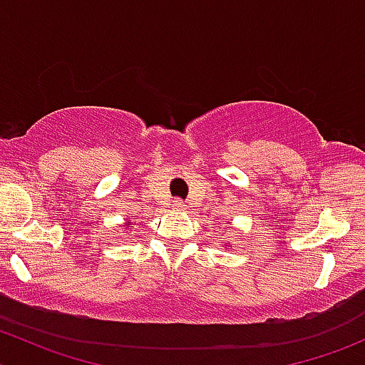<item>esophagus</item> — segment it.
I'll return each instance as SVG.
<instances>
[{"mask_svg":"<svg viewBox=\"0 0 365 365\" xmlns=\"http://www.w3.org/2000/svg\"><path fill=\"white\" fill-rule=\"evenodd\" d=\"M171 208L173 210H183V208H185V203H183L182 200H173Z\"/></svg>","mask_w":365,"mask_h":365,"instance_id":"obj_1","label":"esophagus"}]
</instances>
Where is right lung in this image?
I'll use <instances>...</instances> for the list:
<instances>
[{
    "instance_id": "1",
    "label": "right lung",
    "mask_w": 365,
    "mask_h": 365,
    "mask_svg": "<svg viewBox=\"0 0 365 365\" xmlns=\"http://www.w3.org/2000/svg\"><path fill=\"white\" fill-rule=\"evenodd\" d=\"M128 227H130V224H128Z\"/></svg>"
}]
</instances>
